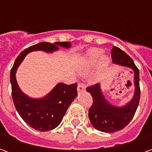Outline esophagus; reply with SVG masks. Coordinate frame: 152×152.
I'll list each match as a JSON object with an SVG mask.
<instances>
[{
  "mask_svg": "<svg viewBox=\"0 0 152 152\" xmlns=\"http://www.w3.org/2000/svg\"><path fill=\"white\" fill-rule=\"evenodd\" d=\"M85 89H86V86H85L83 83H79V84H78V86H77V90H78V92L84 91Z\"/></svg>",
  "mask_w": 152,
  "mask_h": 152,
  "instance_id": "esophagus-1",
  "label": "esophagus"
}]
</instances>
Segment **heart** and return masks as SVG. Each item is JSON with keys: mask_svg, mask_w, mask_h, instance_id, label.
Instances as JSON below:
<instances>
[{"mask_svg": "<svg viewBox=\"0 0 152 152\" xmlns=\"http://www.w3.org/2000/svg\"><path fill=\"white\" fill-rule=\"evenodd\" d=\"M103 50L101 49H91L89 50L85 56L83 57L79 63V71L82 74H86L94 68L99 63L102 56ZM109 63V59L107 57H103L101 61L102 66H107Z\"/></svg>", "mask_w": 152, "mask_h": 152, "instance_id": "heart-1", "label": "heart"}]
</instances>
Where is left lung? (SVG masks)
Wrapping results in <instances>:
<instances>
[{
    "instance_id": "8db88e82",
    "label": "left lung",
    "mask_w": 152,
    "mask_h": 152,
    "mask_svg": "<svg viewBox=\"0 0 152 152\" xmlns=\"http://www.w3.org/2000/svg\"><path fill=\"white\" fill-rule=\"evenodd\" d=\"M112 63H118L133 69L134 74L135 93L133 99L127 105L117 107L111 105L102 95L99 84L87 87L93 98L92 106L89 110V118L96 129L105 133H114L124 129L134 118L140 100L139 71L127 53L116 46L111 50Z\"/></svg>"
}]
</instances>
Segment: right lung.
Wrapping results in <instances>:
<instances>
[{"label":"right lung","mask_w":152,"mask_h":152,"mask_svg":"<svg viewBox=\"0 0 152 152\" xmlns=\"http://www.w3.org/2000/svg\"><path fill=\"white\" fill-rule=\"evenodd\" d=\"M58 45L68 48L71 44L67 41L54 44L41 42L28 47L17 57L10 72L12 98L15 108L28 125L40 132L52 130L61 123L68 107L77 95V83L72 85L59 83L45 98L33 99L25 95L19 89L15 72L18 65L29 52L34 50L53 52L58 50Z\"/></svg>","instance_id":"1"}]
</instances>
